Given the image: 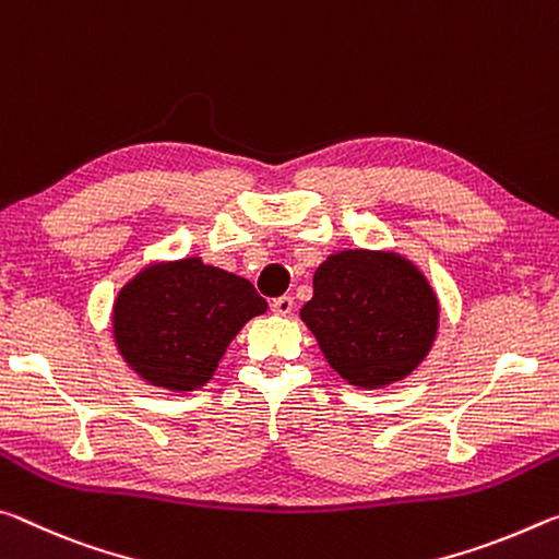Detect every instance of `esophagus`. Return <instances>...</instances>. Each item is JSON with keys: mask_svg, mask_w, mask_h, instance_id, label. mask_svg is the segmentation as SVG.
<instances>
[{"mask_svg": "<svg viewBox=\"0 0 559 559\" xmlns=\"http://www.w3.org/2000/svg\"><path fill=\"white\" fill-rule=\"evenodd\" d=\"M292 307H295V299L287 297V295H282V297H277V299H272V312H274V314L287 317V314L292 312Z\"/></svg>", "mask_w": 559, "mask_h": 559, "instance_id": "34e87169", "label": "esophagus"}]
</instances>
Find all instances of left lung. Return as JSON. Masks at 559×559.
<instances>
[{"instance_id": "left-lung-1", "label": "left lung", "mask_w": 559, "mask_h": 559, "mask_svg": "<svg viewBox=\"0 0 559 559\" xmlns=\"http://www.w3.org/2000/svg\"><path fill=\"white\" fill-rule=\"evenodd\" d=\"M301 319L340 377L381 389L408 377L431 352L438 299L396 252L344 250L319 264Z\"/></svg>"}]
</instances>
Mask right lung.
<instances>
[{
    "label": "right lung",
    "instance_id": "obj_1",
    "mask_svg": "<svg viewBox=\"0 0 559 559\" xmlns=\"http://www.w3.org/2000/svg\"><path fill=\"white\" fill-rule=\"evenodd\" d=\"M267 312L245 277L200 258L151 264L118 292L114 336L128 366L153 386L193 391L213 379L237 332Z\"/></svg>",
    "mask_w": 559,
    "mask_h": 559
}]
</instances>
